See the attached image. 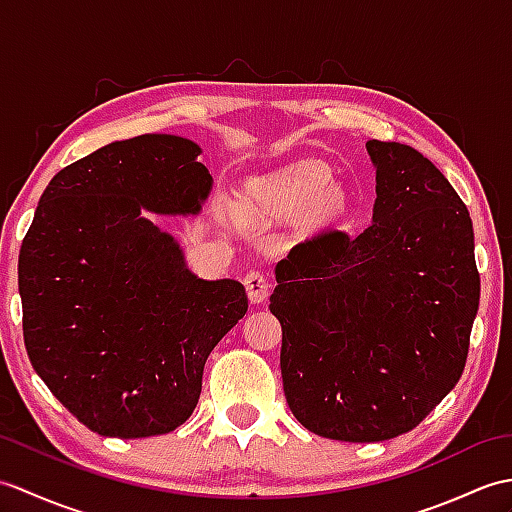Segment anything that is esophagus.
I'll use <instances>...</instances> for the list:
<instances>
[{
	"instance_id": "34e87169",
	"label": "esophagus",
	"mask_w": 512,
	"mask_h": 512,
	"mask_svg": "<svg viewBox=\"0 0 512 512\" xmlns=\"http://www.w3.org/2000/svg\"><path fill=\"white\" fill-rule=\"evenodd\" d=\"M244 288H246V294H248V299H251V303H264L270 294L268 277L261 270L246 272Z\"/></svg>"
}]
</instances>
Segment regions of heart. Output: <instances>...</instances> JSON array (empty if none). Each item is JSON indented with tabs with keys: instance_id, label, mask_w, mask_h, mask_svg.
<instances>
[{
	"instance_id": "b5f03b06",
	"label": "heart",
	"mask_w": 512,
	"mask_h": 512,
	"mask_svg": "<svg viewBox=\"0 0 512 512\" xmlns=\"http://www.w3.org/2000/svg\"><path fill=\"white\" fill-rule=\"evenodd\" d=\"M327 183L329 172L325 165L303 161L268 178L261 185V196L272 209L281 213H294L307 205V218L318 220L329 216L338 202L336 192L329 189Z\"/></svg>"
}]
</instances>
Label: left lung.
I'll return each mask as SVG.
<instances>
[{
  "mask_svg": "<svg viewBox=\"0 0 512 512\" xmlns=\"http://www.w3.org/2000/svg\"><path fill=\"white\" fill-rule=\"evenodd\" d=\"M366 150L373 224L292 246L270 296L292 414L344 443L406 434L447 397L480 305L473 224L456 189L406 144L371 139Z\"/></svg>",
  "mask_w": 512,
  "mask_h": 512,
  "instance_id": "8db88e82",
  "label": "left lung"
}]
</instances>
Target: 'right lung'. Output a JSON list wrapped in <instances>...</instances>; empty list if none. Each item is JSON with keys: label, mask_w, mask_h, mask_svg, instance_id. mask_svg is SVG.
Returning a JSON list of instances; mask_svg holds the SVG:
<instances>
[{"label": "right lung", "mask_w": 512, "mask_h": 512, "mask_svg": "<svg viewBox=\"0 0 512 512\" xmlns=\"http://www.w3.org/2000/svg\"><path fill=\"white\" fill-rule=\"evenodd\" d=\"M200 148L139 135L67 165L45 187L19 251L23 340L34 371L91 432L168 434L198 403L213 347L248 310L240 281L187 270L141 213H198Z\"/></svg>", "instance_id": "add662e5"}]
</instances>
